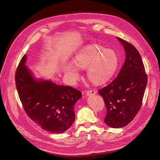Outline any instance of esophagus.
Wrapping results in <instances>:
<instances>
[{"label": "esophagus", "mask_w": 160, "mask_h": 160, "mask_svg": "<svg viewBox=\"0 0 160 160\" xmlns=\"http://www.w3.org/2000/svg\"><path fill=\"white\" fill-rule=\"evenodd\" d=\"M85 94L87 96H90V95H94L96 94V92L94 90H88L85 91Z\"/></svg>", "instance_id": "esophagus-1"}]
</instances>
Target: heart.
Wrapping results in <instances>:
<instances>
[{"mask_svg":"<svg viewBox=\"0 0 160 160\" xmlns=\"http://www.w3.org/2000/svg\"><path fill=\"white\" fill-rule=\"evenodd\" d=\"M72 64L64 67V73L68 80L74 83L79 77L78 69H86L89 80L96 85L107 82L115 73L119 64L116 52L99 45H90L78 52Z\"/></svg>","mask_w":160,"mask_h":160,"instance_id":"heart-1","label":"heart"}]
</instances>
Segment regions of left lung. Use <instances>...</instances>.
<instances>
[{
	"mask_svg": "<svg viewBox=\"0 0 160 160\" xmlns=\"http://www.w3.org/2000/svg\"><path fill=\"white\" fill-rule=\"evenodd\" d=\"M126 53L125 62L118 76L99 89L106 108L104 122L112 128L130 123L141 109L148 76L139 51L128 42L117 37Z\"/></svg>",
	"mask_w": 160,
	"mask_h": 160,
	"instance_id": "1",
	"label": "left lung"
}]
</instances>
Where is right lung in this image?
I'll list each match as a JSON object with an SVG mask.
<instances>
[{"label":"right lung","mask_w":160,"mask_h":160,"mask_svg":"<svg viewBox=\"0 0 160 160\" xmlns=\"http://www.w3.org/2000/svg\"><path fill=\"white\" fill-rule=\"evenodd\" d=\"M21 58L15 74L16 86L27 115L43 130L60 133L69 128L75 119L74 108L82 93L70 87L51 80H36Z\"/></svg>","instance_id":"obj_1"}]
</instances>
